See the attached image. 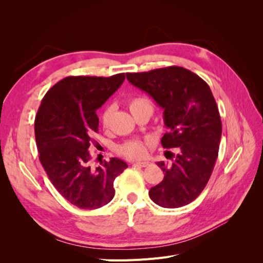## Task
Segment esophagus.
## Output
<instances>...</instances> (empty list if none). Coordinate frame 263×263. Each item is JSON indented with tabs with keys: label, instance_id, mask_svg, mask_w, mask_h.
Returning <instances> with one entry per match:
<instances>
[{
	"label": "esophagus",
	"instance_id": "1",
	"mask_svg": "<svg viewBox=\"0 0 263 263\" xmlns=\"http://www.w3.org/2000/svg\"><path fill=\"white\" fill-rule=\"evenodd\" d=\"M135 164L140 165V166H148L150 164V162L149 161H137V162H135Z\"/></svg>",
	"mask_w": 263,
	"mask_h": 263
}]
</instances>
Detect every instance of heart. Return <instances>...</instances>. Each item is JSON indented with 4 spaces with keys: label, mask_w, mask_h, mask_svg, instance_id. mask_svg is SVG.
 I'll use <instances>...</instances> for the list:
<instances>
[{
    "label": "heart",
    "mask_w": 263,
    "mask_h": 263,
    "mask_svg": "<svg viewBox=\"0 0 263 263\" xmlns=\"http://www.w3.org/2000/svg\"><path fill=\"white\" fill-rule=\"evenodd\" d=\"M128 107L132 114L135 116L137 113L141 112L144 109H149L153 112V103L151 101L146 98L139 95V97H134L128 102ZM113 109L112 107H106L101 115V123L104 127H107L109 125L110 118H112ZM150 145L148 140H142V139H133L124 142L123 145L118 147V153L124 157L136 159L144 157L147 153V148Z\"/></svg>",
    "instance_id": "obj_1"
}]
</instances>
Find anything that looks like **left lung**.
<instances>
[{"label":"left lung","instance_id":"8db88e82","mask_svg":"<svg viewBox=\"0 0 263 263\" xmlns=\"http://www.w3.org/2000/svg\"><path fill=\"white\" fill-rule=\"evenodd\" d=\"M126 77L163 108L168 132L161 138V145L178 150L176 156L171 155V159L174 157L171 163H157L164 178L150 189V198L165 209L193 202L211 178L221 136L218 107L209 84L190 70L177 66L126 73Z\"/></svg>","mask_w":263,"mask_h":263}]
</instances>
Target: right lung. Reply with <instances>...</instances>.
<instances>
[{"mask_svg": "<svg viewBox=\"0 0 263 263\" xmlns=\"http://www.w3.org/2000/svg\"><path fill=\"white\" fill-rule=\"evenodd\" d=\"M125 80V73L108 78L67 77L46 93L35 118V137L49 180L66 200L82 210H95L113 200L114 180L127 166L121 159L94 169L89 147L99 133L100 108Z\"/></svg>", "mask_w": 263, "mask_h": 263, "instance_id": "right-lung-1", "label": "right lung"}]
</instances>
